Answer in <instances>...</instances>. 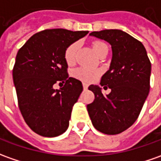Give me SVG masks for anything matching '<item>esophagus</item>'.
I'll return each instance as SVG.
<instances>
[{
  "label": "esophagus",
  "instance_id": "obj_1",
  "mask_svg": "<svg viewBox=\"0 0 161 161\" xmlns=\"http://www.w3.org/2000/svg\"><path fill=\"white\" fill-rule=\"evenodd\" d=\"M82 85H83V88H84L85 90H87V87H88V85H87V83H83Z\"/></svg>",
  "mask_w": 161,
  "mask_h": 161
}]
</instances>
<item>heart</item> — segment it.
<instances>
[{
  "instance_id": "obj_1",
  "label": "heart",
  "mask_w": 161,
  "mask_h": 161,
  "mask_svg": "<svg viewBox=\"0 0 161 161\" xmlns=\"http://www.w3.org/2000/svg\"><path fill=\"white\" fill-rule=\"evenodd\" d=\"M94 50L97 55L104 48H107V45L103 42L96 41L93 44ZM79 48V43L75 42L73 43L66 49L65 51V59L68 65H73L75 59H76V53ZM100 75V71L98 69H93V68H87V67H78L74 71V76L83 82H91L95 80Z\"/></svg>"
}]
</instances>
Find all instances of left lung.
I'll list each match as a JSON object with an SVG mask.
<instances>
[{"label": "left lung", "instance_id": "8db88e82", "mask_svg": "<svg viewBox=\"0 0 161 161\" xmlns=\"http://www.w3.org/2000/svg\"><path fill=\"white\" fill-rule=\"evenodd\" d=\"M89 35L110 44L112 59L100 83L111 92L104 96L102 87L90 85L95 100L87 105V112L97 130L119 134L138 119L146 102L150 90V59L141 42L123 31L104 30Z\"/></svg>", "mask_w": 161, "mask_h": 161}]
</instances>
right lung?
<instances>
[{"label": "right lung", "instance_id": "obj_1", "mask_svg": "<svg viewBox=\"0 0 161 161\" xmlns=\"http://www.w3.org/2000/svg\"><path fill=\"white\" fill-rule=\"evenodd\" d=\"M88 31L50 29L34 34L20 48L13 68L18 107L28 126L43 137H57L69 126L82 83L69 77L65 51ZM64 86L54 90L53 85Z\"/></svg>", "mask_w": 161, "mask_h": 161}]
</instances>
